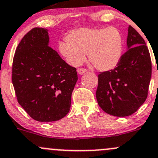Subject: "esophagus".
Wrapping results in <instances>:
<instances>
[{
  "label": "esophagus",
  "instance_id": "1",
  "mask_svg": "<svg viewBox=\"0 0 158 158\" xmlns=\"http://www.w3.org/2000/svg\"><path fill=\"white\" fill-rule=\"evenodd\" d=\"M87 69H82V68H79V69H77V72H78V73H79V75H82V74H84L85 73H86L87 72Z\"/></svg>",
  "mask_w": 158,
  "mask_h": 158
}]
</instances>
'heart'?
<instances>
[{
    "label": "heart",
    "instance_id": "1",
    "mask_svg": "<svg viewBox=\"0 0 158 158\" xmlns=\"http://www.w3.org/2000/svg\"><path fill=\"white\" fill-rule=\"evenodd\" d=\"M66 41H60L58 50L70 65L79 66L85 60L98 70L108 72L120 62L123 51V38L116 27L107 29L79 28L66 35Z\"/></svg>",
    "mask_w": 158,
    "mask_h": 158
}]
</instances>
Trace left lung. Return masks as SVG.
I'll list each match as a JSON object with an SVG mask.
<instances>
[{"mask_svg": "<svg viewBox=\"0 0 158 158\" xmlns=\"http://www.w3.org/2000/svg\"><path fill=\"white\" fill-rule=\"evenodd\" d=\"M127 43V51L118 66L98 75V105L115 117L132 115L144 104L152 77V61L145 40L131 26Z\"/></svg>", "mask_w": 158, "mask_h": 158, "instance_id": "1", "label": "left lung"}]
</instances>
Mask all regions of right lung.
<instances>
[{
  "label": "right lung",
  "instance_id": "obj_1",
  "mask_svg": "<svg viewBox=\"0 0 158 158\" xmlns=\"http://www.w3.org/2000/svg\"><path fill=\"white\" fill-rule=\"evenodd\" d=\"M77 80L76 68L49 47L48 29L34 28L23 38L13 57L12 82L18 102L31 118H64Z\"/></svg>",
  "mask_w": 158,
  "mask_h": 158
}]
</instances>
